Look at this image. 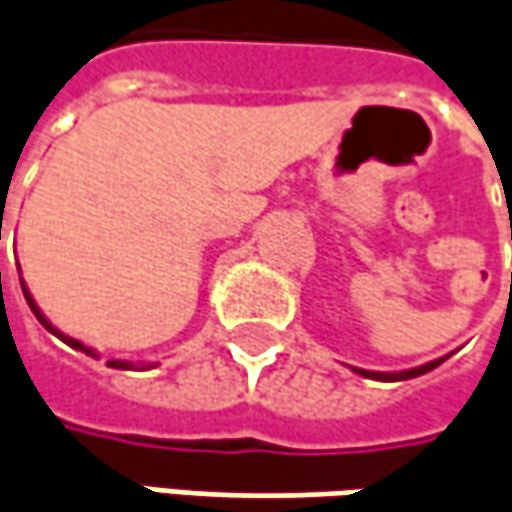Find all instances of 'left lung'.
Masks as SVG:
<instances>
[{
	"label": "left lung",
	"instance_id": "obj_1",
	"mask_svg": "<svg viewBox=\"0 0 512 512\" xmlns=\"http://www.w3.org/2000/svg\"><path fill=\"white\" fill-rule=\"evenodd\" d=\"M441 363H444V360H435V363H426V366H418V369L400 371V374H374V371H360V374H366V377H383V380H409V377H418V374L432 371L435 366H441Z\"/></svg>",
	"mask_w": 512,
	"mask_h": 512
}]
</instances>
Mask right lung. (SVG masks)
<instances>
[{
    "label": "right lung",
    "mask_w": 512,
    "mask_h": 512,
    "mask_svg": "<svg viewBox=\"0 0 512 512\" xmlns=\"http://www.w3.org/2000/svg\"><path fill=\"white\" fill-rule=\"evenodd\" d=\"M22 294H25V299H28V305H31V311H34V314H37V320L42 322V325H45V328H48V331H51V334H57V337H60V340H63V343L71 345V348H80V351H86V354H91V351H89V348H86V345H83V343H77V340H71V337H65V334H60V331H57V328H54V325H51V322L45 320V317H42V314H39V308H37V305H34V299H31V294H28V291H25V288H22ZM109 366H115V369H126V363H117V360H112V363H109Z\"/></svg>",
    "instance_id": "1"
}]
</instances>
